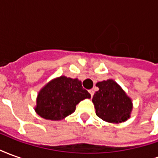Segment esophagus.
Masks as SVG:
<instances>
[{"instance_id": "1", "label": "esophagus", "mask_w": 158, "mask_h": 158, "mask_svg": "<svg viewBox=\"0 0 158 158\" xmlns=\"http://www.w3.org/2000/svg\"><path fill=\"white\" fill-rule=\"evenodd\" d=\"M89 94H90V96H91V97H92V96H94V90H93V89H89Z\"/></svg>"}]
</instances>
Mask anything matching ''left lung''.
Returning <instances> with one entry per match:
<instances>
[{"instance_id": "1", "label": "left lung", "mask_w": 158, "mask_h": 158, "mask_svg": "<svg viewBox=\"0 0 158 158\" xmlns=\"http://www.w3.org/2000/svg\"><path fill=\"white\" fill-rule=\"evenodd\" d=\"M99 90L94 94L92 102L100 118L118 123L129 118L133 108L132 101L124 90L113 79L98 82Z\"/></svg>"}]
</instances>
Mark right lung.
<instances>
[{
	"label": "right lung",
	"instance_id": "1",
	"mask_svg": "<svg viewBox=\"0 0 158 158\" xmlns=\"http://www.w3.org/2000/svg\"><path fill=\"white\" fill-rule=\"evenodd\" d=\"M89 94L78 79L61 76L52 79L40 90L36 101V113L45 119L61 120L75 111L76 105Z\"/></svg>",
	"mask_w": 158,
	"mask_h": 158
}]
</instances>
